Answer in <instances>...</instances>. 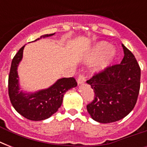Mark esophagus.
<instances>
[{
  "mask_svg": "<svg viewBox=\"0 0 147 147\" xmlns=\"http://www.w3.org/2000/svg\"><path fill=\"white\" fill-rule=\"evenodd\" d=\"M77 82H78V85H81V84H83V83H84V82H85V76H84L83 74H81V75H79V76H78V80H77Z\"/></svg>",
  "mask_w": 147,
  "mask_h": 147,
  "instance_id": "esophagus-1",
  "label": "esophagus"
}]
</instances>
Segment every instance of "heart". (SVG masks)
I'll return each instance as SVG.
<instances>
[{
  "label": "heart",
  "instance_id": "obj_1",
  "mask_svg": "<svg viewBox=\"0 0 147 147\" xmlns=\"http://www.w3.org/2000/svg\"><path fill=\"white\" fill-rule=\"evenodd\" d=\"M115 55V50L110 48V46L107 42H100L92 48L88 58V61L89 62H94L99 57L94 64V70L95 71H101L107 69L111 64Z\"/></svg>",
  "mask_w": 147,
  "mask_h": 147
}]
</instances>
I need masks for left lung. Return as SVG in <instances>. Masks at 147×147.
<instances>
[{"label":"left lung","instance_id":"obj_1","mask_svg":"<svg viewBox=\"0 0 147 147\" xmlns=\"http://www.w3.org/2000/svg\"><path fill=\"white\" fill-rule=\"evenodd\" d=\"M120 64L107 67L86 82L94 92L87 105L93 120L102 123L120 121L131 112L137 103L140 87V68L136 58L123 44Z\"/></svg>","mask_w":147,"mask_h":147}]
</instances>
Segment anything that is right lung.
Instances as JSON below:
<instances>
[{
  "label": "right lung",
  "mask_w": 147,
  "mask_h": 147,
  "mask_svg": "<svg viewBox=\"0 0 147 147\" xmlns=\"http://www.w3.org/2000/svg\"><path fill=\"white\" fill-rule=\"evenodd\" d=\"M55 33L41 36V38L49 37ZM25 46L20 49L11 62L8 78V93L13 107L20 114L30 121H42L50 117L61 107L65 93L77 86L74 78L58 79L53 85L35 92L20 91L17 69L23 59Z\"/></svg>",
  "instance_id": "add662e5"
}]
</instances>
